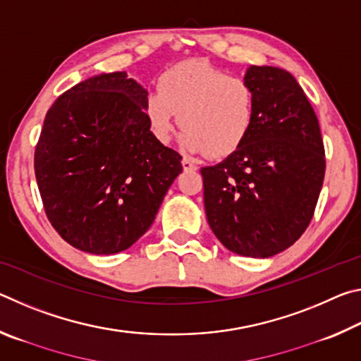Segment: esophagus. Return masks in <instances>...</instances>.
<instances>
[{"label": "esophagus", "instance_id": "34e87169", "mask_svg": "<svg viewBox=\"0 0 361 361\" xmlns=\"http://www.w3.org/2000/svg\"><path fill=\"white\" fill-rule=\"evenodd\" d=\"M181 166H183V169L186 170V172H192V170H197V166H195L192 161H189V159H183Z\"/></svg>", "mask_w": 361, "mask_h": 361}]
</instances>
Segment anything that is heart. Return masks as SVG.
I'll use <instances>...</instances> for the list:
<instances>
[{
	"instance_id": "obj_1",
	"label": "heart",
	"mask_w": 361,
	"mask_h": 361,
	"mask_svg": "<svg viewBox=\"0 0 361 361\" xmlns=\"http://www.w3.org/2000/svg\"><path fill=\"white\" fill-rule=\"evenodd\" d=\"M145 114L161 143L170 142L178 114L188 151L224 157L252 129L255 90L247 79L209 62H183L159 76L157 90L145 100Z\"/></svg>"
}]
</instances>
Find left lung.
Returning a JSON list of instances; mask_svg holds the SVG:
<instances>
[{"label":"left lung","instance_id":"8db88e82","mask_svg":"<svg viewBox=\"0 0 361 361\" xmlns=\"http://www.w3.org/2000/svg\"><path fill=\"white\" fill-rule=\"evenodd\" d=\"M243 79L255 90L247 138L223 162L202 167L205 213L232 253L269 258L307 229L325 178L317 114L293 75L255 66Z\"/></svg>","mask_w":361,"mask_h":361}]
</instances>
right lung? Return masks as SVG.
<instances>
[{"instance_id":"right-lung-1","label":"right lung","mask_w":361,"mask_h":361,"mask_svg":"<svg viewBox=\"0 0 361 361\" xmlns=\"http://www.w3.org/2000/svg\"><path fill=\"white\" fill-rule=\"evenodd\" d=\"M148 92L126 71L94 76L49 108L35 149L47 219L92 255L132 247L183 172L181 156L149 130Z\"/></svg>"}]
</instances>
